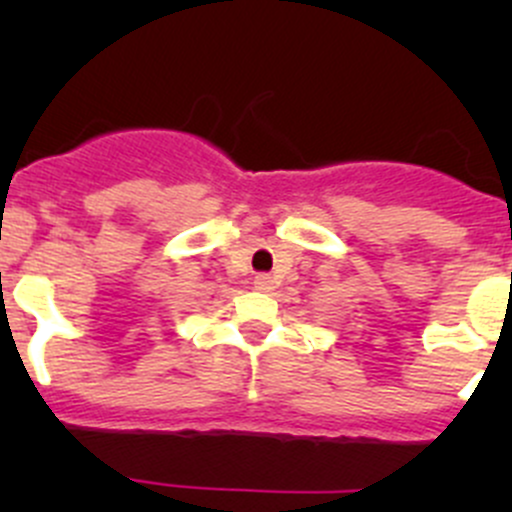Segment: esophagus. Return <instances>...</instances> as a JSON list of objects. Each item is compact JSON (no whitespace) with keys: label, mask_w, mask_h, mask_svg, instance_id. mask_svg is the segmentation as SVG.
<instances>
[{"label":"esophagus","mask_w":512,"mask_h":512,"mask_svg":"<svg viewBox=\"0 0 512 512\" xmlns=\"http://www.w3.org/2000/svg\"><path fill=\"white\" fill-rule=\"evenodd\" d=\"M252 285H255L257 292H272L275 282H272L270 275H265V272H262V275L255 277V282H252Z\"/></svg>","instance_id":"1"}]
</instances>
